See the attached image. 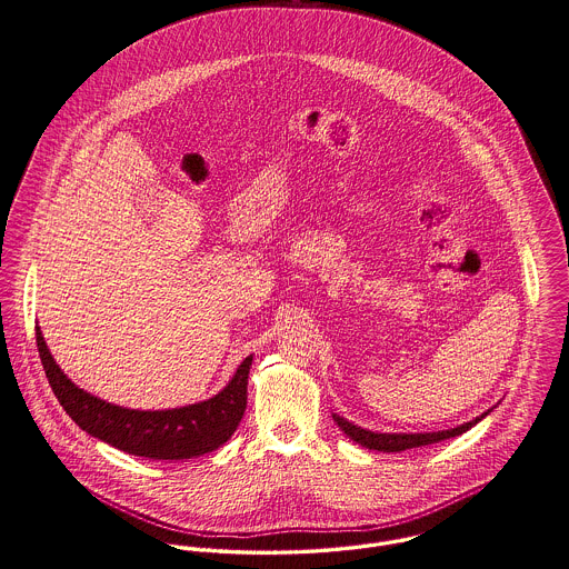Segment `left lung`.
I'll return each mask as SVG.
<instances>
[{
    "mask_svg": "<svg viewBox=\"0 0 569 569\" xmlns=\"http://www.w3.org/2000/svg\"><path fill=\"white\" fill-rule=\"evenodd\" d=\"M487 413L461 423L457 428H450V430H439V432H415V435H405V432H371V430H365L361 426H355L352 421L339 417V415H332V419L339 423V428L352 439L357 441L362 448H369V450H378V452H402V450H411V448H421V446H428V443H439L443 439H450V437H459L467 432L471 426H476L482 417H487Z\"/></svg>",
    "mask_w": 569,
    "mask_h": 569,
    "instance_id": "1",
    "label": "left lung"
}]
</instances>
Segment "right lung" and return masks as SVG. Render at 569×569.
<instances>
[{"label":"right lung","instance_id":"1","mask_svg":"<svg viewBox=\"0 0 569 569\" xmlns=\"http://www.w3.org/2000/svg\"><path fill=\"white\" fill-rule=\"evenodd\" d=\"M37 348L53 396L67 415L91 437L117 450L154 461L202 457L223 446L237 430L248 405V376L252 357L239 365L232 380L214 398L167 411L123 409L76 387L53 361L41 328Z\"/></svg>","mask_w":569,"mask_h":569}]
</instances>
